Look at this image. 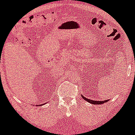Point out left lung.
<instances>
[{
    "mask_svg": "<svg viewBox=\"0 0 135 135\" xmlns=\"http://www.w3.org/2000/svg\"><path fill=\"white\" fill-rule=\"evenodd\" d=\"M81 96H82V98H84V99L86 101H87V102H90V104H94V105H99V104H104V103L107 102H108V100H104V101H95V100H91V99H88V98H85V97L83 96V95H81Z\"/></svg>",
    "mask_w": 135,
    "mask_h": 135,
    "instance_id": "1",
    "label": "left lung"
}]
</instances>
